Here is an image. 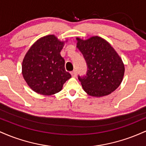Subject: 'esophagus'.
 <instances>
[{"label": "esophagus", "instance_id": "1", "mask_svg": "<svg viewBox=\"0 0 146 146\" xmlns=\"http://www.w3.org/2000/svg\"><path fill=\"white\" fill-rule=\"evenodd\" d=\"M71 74L72 77H76L77 76V71L75 70H73V71L71 72Z\"/></svg>", "mask_w": 146, "mask_h": 146}]
</instances>
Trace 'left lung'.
Listing matches in <instances>:
<instances>
[{"label":"left lung","instance_id":"obj_1","mask_svg":"<svg viewBox=\"0 0 146 146\" xmlns=\"http://www.w3.org/2000/svg\"><path fill=\"white\" fill-rule=\"evenodd\" d=\"M77 47L87 64L86 75L78 76L84 90L90 96L110 94L121 84L124 64L111 45L99 36L84 40L77 38Z\"/></svg>","mask_w":146,"mask_h":146}]
</instances>
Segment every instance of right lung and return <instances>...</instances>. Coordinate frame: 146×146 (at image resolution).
Masks as SVG:
<instances>
[{
    "label": "right lung",
    "mask_w": 146,
    "mask_h": 146,
    "mask_svg": "<svg viewBox=\"0 0 146 146\" xmlns=\"http://www.w3.org/2000/svg\"><path fill=\"white\" fill-rule=\"evenodd\" d=\"M64 45V42L60 41L54 35H48L38 40L25 55L22 73L28 86L36 93L56 94L71 78L60 55Z\"/></svg>",
    "instance_id": "right-lung-1"
}]
</instances>
